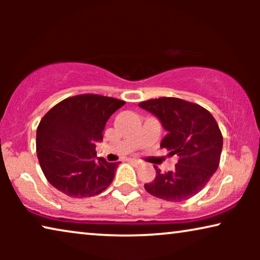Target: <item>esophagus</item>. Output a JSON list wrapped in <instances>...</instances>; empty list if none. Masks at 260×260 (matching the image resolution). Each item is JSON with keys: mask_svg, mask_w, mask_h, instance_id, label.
<instances>
[{"mask_svg": "<svg viewBox=\"0 0 260 260\" xmlns=\"http://www.w3.org/2000/svg\"><path fill=\"white\" fill-rule=\"evenodd\" d=\"M129 162L134 163V165H140L141 161H138V159H135V158H129Z\"/></svg>", "mask_w": 260, "mask_h": 260, "instance_id": "1", "label": "esophagus"}]
</instances>
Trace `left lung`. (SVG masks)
<instances>
[{
	"instance_id": "1",
	"label": "left lung",
	"mask_w": 260,
	"mask_h": 260,
	"mask_svg": "<svg viewBox=\"0 0 260 260\" xmlns=\"http://www.w3.org/2000/svg\"><path fill=\"white\" fill-rule=\"evenodd\" d=\"M161 120L167 135L161 148L179 156L173 172H161L145 183L149 194L166 201L180 202L198 194L218 169L222 134L212 113L195 103L174 97L149 99L138 104Z\"/></svg>"
}]
</instances>
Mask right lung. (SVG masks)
Wrapping results in <instances>:
<instances>
[{
	"label": "right lung",
	"mask_w": 260,
	"mask_h": 260,
	"mask_svg": "<svg viewBox=\"0 0 260 260\" xmlns=\"http://www.w3.org/2000/svg\"><path fill=\"white\" fill-rule=\"evenodd\" d=\"M125 102L99 94H78L53 106L39 123L37 154L53 187L71 198H90L111 184L118 162L95 157L108 119Z\"/></svg>",
	"instance_id": "right-lung-1"
}]
</instances>
